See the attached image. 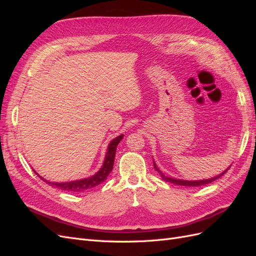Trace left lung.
I'll return each instance as SVG.
<instances>
[{"mask_svg":"<svg viewBox=\"0 0 256 256\" xmlns=\"http://www.w3.org/2000/svg\"><path fill=\"white\" fill-rule=\"evenodd\" d=\"M154 168H156L157 171L161 174V177H162V180H166V182H168L174 184H178V186H189V187H198V186H204V184H210V182H214L216 180H218V178H220L223 174H226L228 170L230 168H228L226 170V171H224L222 174H220V175H218V176H216V177H212V178H210V180H192V182H189V180H175V178L166 177V176H164V174L162 173V172L160 171V170L157 168V166H156V164H154Z\"/></svg>","mask_w":256,"mask_h":256,"instance_id":"1","label":"left lung"}]
</instances>
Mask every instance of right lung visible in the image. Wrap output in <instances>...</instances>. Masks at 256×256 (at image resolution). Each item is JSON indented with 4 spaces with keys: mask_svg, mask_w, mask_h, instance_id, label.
I'll return each mask as SVG.
<instances>
[{
    "mask_svg": "<svg viewBox=\"0 0 256 256\" xmlns=\"http://www.w3.org/2000/svg\"><path fill=\"white\" fill-rule=\"evenodd\" d=\"M122 134L118 136L116 138L109 144V147H108V152L106 154V159L104 162L102 168L99 170V172H97L95 175H92L90 177L84 178V180H74V182H51L44 180V178H40L47 182L50 186H53L60 190H63L66 192H74V193H81L84 192L85 190H88L96 187V186L100 184L102 182H104L108 175H109L113 168V164H114V158H115V152H116V148H118V143L122 141ZM35 172V171H34ZM37 174V173H36ZM38 175V174H37Z\"/></svg>",
    "mask_w": 256,
    "mask_h": 256,
    "instance_id": "1",
    "label": "right lung"
}]
</instances>
